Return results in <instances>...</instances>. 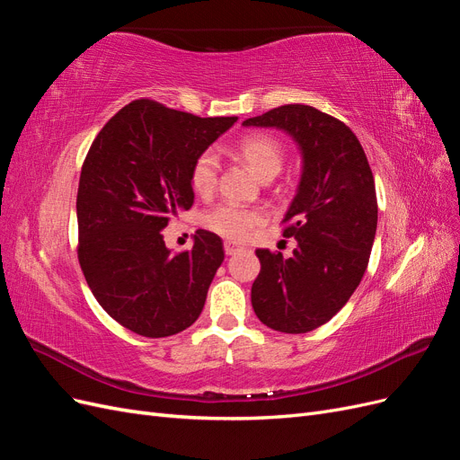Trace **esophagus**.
<instances>
[{
  "label": "esophagus",
  "mask_w": 460,
  "mask_h": 460,
  "mask_svg": "<svg viewBox=\"0 0 460 460\" xmlns=\"http://www.w3.org/2000/svg\"><path fill=\"white\" fill-rule=\"evenodd\" d=\"M240 245H235V243H232V242H225V253L230 257V255H235L240 252Z\"/></svg>",
  "instance_id": "34e87169"
}]
</instances>
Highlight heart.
Instances as JSON below:
<instances>
[{"instance_id": "obj_1", "label": "heart", "mask_w": 460, "mask_h": 460, "mask_svg": "<svg viewBox=\"0 0 460 460\" xmlns=\"http://www.w3.org/2000/svg\"><path fill=\"white\" fill-rule=\"evenodd\" d=\"M238 157L252 169L261 180L276 176L284 163V147L270 134L252 132L245 134L235 146ZM218 180V159L213 151H203L193 161L190 171V184L198 196H211ZM267 215L257 207H240L232 203H222L207 211L201 218L203 226L222 238L245 240L257 226H261Z\"/></svg>"}]
</instances>
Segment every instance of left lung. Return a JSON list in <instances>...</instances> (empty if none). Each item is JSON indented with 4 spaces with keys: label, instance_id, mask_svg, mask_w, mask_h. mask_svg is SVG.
Listing matches in <instances>:
<instances>
[{
    "label": "left lung",
    "instance_id": "8db88e82",
    "mask_svg": "<svg viewBox=\"0 0 460 460\" xmlns=\"http://www.w3.org/2000/svg\"><path fill=\"white\" fill-rule=\"evenodd\" d=\"M243 127L280 128L301 151L297 193L282 220L297 247L289 259L257 249L252 303L269 328L307 333L349 301L368 267L378 225L370 164L351 128L311 105L276 107Z\"/></svg>",
    "mask_w": 460,
    "mask_h": 460
}]
</instances>
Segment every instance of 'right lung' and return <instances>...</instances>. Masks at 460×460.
<instances>
[{
  "instance_id": "1",
  "label": "right lung",
  "mask_w": 460,
  "mask_h": 460,
  "mask_svg": "<svg viewBox=\"0 0 460 460\" xmlns=\"http://www.w3.org/2000/svg\"><path fill=\"white\" fill-rule=\"evenodd\" d=\"M235 120L136 100L105 124L82 164L80 269L103 311L144 338L196 323L225 261L213 232L198 230L190 252L174 255L161 230L193 205L191 164Z\"/></svg>"
}]
</instances>
